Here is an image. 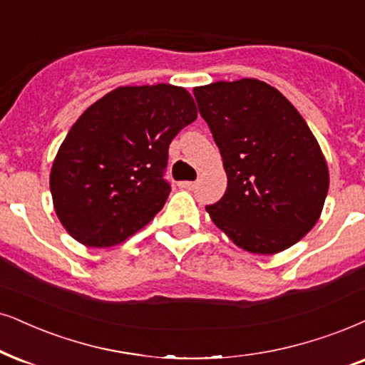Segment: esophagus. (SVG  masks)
<instances>
[{
  "label": "esophagus",
  "instance_id": "34e87169",
  "mask_svg": "<svg viewBox=\"0 0 365 365\" xmlns=\"http://www.w3.org/2000/svg\"><path fill=\"white\" fill-rule=\"evenodd\" d=\"M178 185L182 188H185V190H195L197 182H180Z\"/></svg>",
  "mask_w": 365,
  "mask_h": 365
}]
</instances>
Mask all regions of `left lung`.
<instances>
[{"mask_svg":"<svg viewBox=\"0 0 365 365\" xmlns=\"http://www.w3.org/2000/svg\"><path fill=\"white\" fill-rule=\"evenodd\" d=\"M227 173V188L207 205L230 241L274 255L310 232L329 192V168L302 114L266 82L241 79L195 87Z\"/></svg>","mask_w":365,"mask_h":365,"instance_id":"obj_1","label":"left lung"}]
</instances>
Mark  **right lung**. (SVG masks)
Returning a JSON list of instances; mask_svg holds the SVG:
<instances>
[{
    "instance_id": "right-lung-1",
    "label": "right lung",
    "mask_w": 365,
    "mask_h": 365,
    "mask_svg": "<svg viewBox=\"0 0 365 365\" xmlns=\"http://www.w3.org/2000/svg\"><path fill=\"white\" fill-rule=\"evenodd\" d=\"M197 119L193 98L170 84L126 86L87 108L50 172L58 220L89 247L126 241L163 209L168 146Z\"/></svg>"
}]
</instances>
